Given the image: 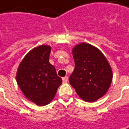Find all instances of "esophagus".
<instances>
[{
    "mask_svg": "<svg viewBox=\"0 0 129 129\" xmlns=\"http://www.w3.org/2000/svg\"><path fill=\"white\" fill-rule=\"evenodd\" d=\"M62 82H64V83H66V82H68V77H67V76L63 77V78H62Z\"/></svg>",
    "mask_w": 129,
    "mask_h": 129,
    "instance_id": "34e87169",
    "label": "esophagus"
}]
</instances>
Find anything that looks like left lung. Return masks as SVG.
<instances>
[{"label":"left lung","mask_w":129,"mask_h":129,"mask_svg":"<svg viewBox=\"0 0 129 129\" xmlns=\"http://www.w3.org/2000/svg\"><path fill=\"white\" fill-rule=\"evenodd\" d=\"M75 68L69 78L76 93L86 102H95L108 91L112 72L108 60L99 50L82 43L73 50Z\"/></svg>","instance_id":"obj_1"}]
</instances>
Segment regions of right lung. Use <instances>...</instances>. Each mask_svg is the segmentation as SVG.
<instances>
[{"label":"right lung","instance_id":"right-lung-1","mask_svg":"<svg viewBox=\"0 0 129 129\" xmlns=\"http://www.w3.org/2000/svg\"><path fill=\"white\" fill-rule=\"evenodd\" d=\"M50 50L47 45L30 50L20 63L17 73V82L22 92L37 106L48 104L62 83V79L49 62Z\"/></svg>","mask_w":129,"mask_h":129}]
</instances>
